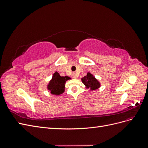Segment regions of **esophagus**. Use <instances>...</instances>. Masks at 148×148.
Segmentation results:
<instances>
[{
	"mask_svg": "<svg viewBox=\"0 0 148 148\" xmlns=\"http://www.w3.org/2000/svg\"><path fill=\"white\" fill-rule=\"evenodd\" d=\"M72 78H77V75H76L75 73H73V74H72Z\"/></svg>",
	"mask_w": 148,
	"mask_h": 148,
	"instance_id": "34e87169",
	"label": "esophagus"
}]
</instances>
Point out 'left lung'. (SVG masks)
I'll return each instance as SVG.
<instances>
[{"label": "left lung", "mask_w": 148, "mask_h": 148, "mask_svg": "<svg viewBox=\"0 0 148 148\" xmlns=\"http://www.w3.org/2000/svg\"><path fill=\"white\" fill-rule=\"evenodd\" d=\"M82 81L87 88L91 89V90L92 91L96 90V89L100 87L99 82L97 81L92 74L89 73H88L86 76L82 78Z\"/></svg>", "instance_id": "left-lung-1"}]
</instances>
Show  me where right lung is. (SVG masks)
<instances>
[{"label":"right lung","mask_w":148,"mask_h":148,"mask_svg":"<svg viewBox=\"0 0 148 148\" xmlns=\"http://www.w3.org/2000/svg\"><path fill=\"white\" fill-rule=\"evenodd\" d=\"M70 79L69 77H60L57 71L53 73L52 78L49 83L47 88L51 93L55 95H60L64 92L65 84L66 80Z\"/></svg>","instance_id":"obj_1"}]
</instances>
